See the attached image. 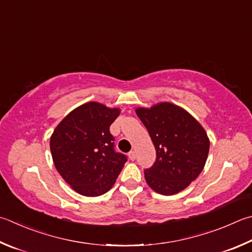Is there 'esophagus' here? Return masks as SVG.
Wrapping results in <instances>:
<instances>
[{
	"label": "esophagus",
	"instance_id": "obj_1",
	"mask_svg": "<svg viewBox=\"0 0 252 252\" xmlns=\"http://www.w3.org/2000/svg\"><path fill=\"white\" fill-rule=\"evenodd\" d=\"M135 158H136L135 151H130V152H129V158L131 159V161H134Z\"/></svg>",
	"mask_w": 252,
	"mask_h": 252
}]
</instances>
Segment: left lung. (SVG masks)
Listing matches in <instances>:
<instances>
[{"instance_id":"1","label":"left lung","mask_w":252,"mask_h":252,"mask_svg":"<svg viewBox=\"0 0 252 252\" xmlns=\"http://www.w3.org/2000/svg\"><path fill=\"white\" fill-rule=\"evenodd\" d=\"M135 112L157 150L154 164L144 171L148 185L162 195L185 189L203 171L208 157L204 127L184 109L168 102Z\"/></svg>"}]
</instances>
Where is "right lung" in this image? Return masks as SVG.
<instances>
[{"mask_svg": "<svg viewBox=\"0 0 252 252\" xmlns=\"http://www.w3.org/2000/svg\"><path fill=\"white\" fill-rule=\"evenodd\" d=\"M120 114L98 102L72 110L50 138V152L56 170L71 189L95 197L111 189L123 165L125 154L114 149L110 126Z\"/></svg>", "mask_w": 252, "mask_h": 252, "instance_id": "obj_1", "label": "right lung"}]
</instances>
